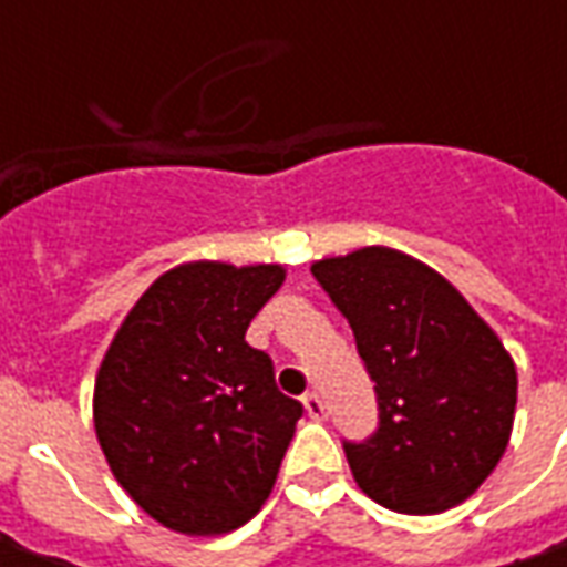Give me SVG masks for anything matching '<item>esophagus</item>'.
<instances>
[{
    "label": "esophagus",
    "mask_w": 567,
    "mask_h": 567,
    "mask_svg": "<svg viewBox=\"0 0 567 567\" xmlns=\"http://www.w3.org/2000/svg\"><path fill=\"white\" fill-rule=\"evenodd\" d=\"M303 406H307V416L316 419V422H319V419H324V413H328V410H324V401H321L319 392H307V394H303Z\"/></svg>",
    "instance_id": "1"
}]
</instances>
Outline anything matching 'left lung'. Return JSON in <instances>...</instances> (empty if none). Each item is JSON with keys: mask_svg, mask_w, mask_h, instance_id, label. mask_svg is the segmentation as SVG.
Here are the masks:
<instances>
[{"mask_svg": "<svg viewBox=\"0 0 567 567\" xmlns=\"http://www.w3.org/2000/svg\"><path fill=\"white\" fill-rule=\"evenodd\" d=\"M377 382L380 431L346 443L358 488L410 516L452 511L511 443L516 364L462 291L413 255L364 246L312 260Z\"/></svg>", "mask_w": 567, "mask_h": 567, "instance_id": "obj_1", "label": "left lung"}]
</instances>
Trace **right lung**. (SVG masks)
<instances>
[{
  "label": "right lung",
  "mask_w": 567,
  "mask_h": 567,
  "mask_svg": "<svg viewBox=\"0 0 567 567\" xmlns=\"http://www.w3.org/2000/svg\"><path fill=\"white\" fill-rule=\"evenodd\" d=\"M282 264L187 260L133 303L93 385L109 471L154 523L227 535L264 507L303 406L246 343Z\"/></svg>",
  "instance_id": "obj_1"
}]
</instances>
